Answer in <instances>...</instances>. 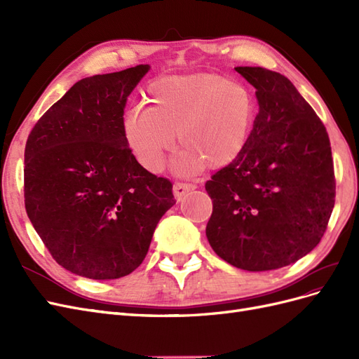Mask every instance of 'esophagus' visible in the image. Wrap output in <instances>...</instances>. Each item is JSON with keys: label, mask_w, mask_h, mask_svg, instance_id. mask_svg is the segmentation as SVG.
<instances>
[{"label": "esophagus", "mask_w": 359, "mask_h": 359, "mask_svg": "<svg viewBox=\"0 0 359 359\" xmlns=\"http://www.w3.org/2000/svg\"><path fill=\"white\" fill-rule=\"evenodd\" d=\"M196 187H198L196 184H193V182H180V181H177L175 184H173V194H175L177 201H181Z\"/></svg>", "instance_id": "1"}]
</instances>
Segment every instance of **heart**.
Masks as SVG:
<instances>
[{"mask_svg": "<svg viewBox=\"0 0 359 359\" xmlns=\"http://www.w3.org/2000/svg\"><path fill=\"white\" fill-rule=\"evenodd\" d=\"M148 107L124 115L121 132L130 154L149 172L165 166L175 144L177 168L222 169L244 151L256 116V100L241 82L220 76H168L151 83Z\"/></svg>", "mask_w": 359, "mask_h": 359, "instance_id": "obj_1", "label": "heart"}]
</instances>
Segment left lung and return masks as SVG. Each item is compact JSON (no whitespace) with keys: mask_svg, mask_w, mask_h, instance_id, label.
I'll return each instance as SVG.
<instances>
[{"mask_svg":"<svg viewBox=\"0 0 359 359\" xmlns=\"http://www.w3.org/2000/svg\"><path fill=\"white\" fill-rule=\"evenodd\" d=\"M256 88L259 114L235 161L215 172L206 238L217 256L247 271L297 262L327 231L335 202L331 144L293 83L264 67H235Z\"/></svg>","mask_w":359,"mask_h":359,"instance_id":"obj_1","label":"left lung"}]
</instances>
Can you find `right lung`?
Instances as JSON below:
<instances>
[{
  "label": "right lung",
  "mask_w": 359,
  "mask_h": 359,
  "mask_svg": "<svg viewBox=\"0 0 359 359\" xmlns=\"http://www.w3.org/2000/svg\"><path fill=\"white\" fill-rule=\"evenodd\" d=\"M148 64L76 82L32 127L25 145V210L57 264L93 280L144 262L172 182L144 169L123 139L127 97Z\"/></svg>",
  "instance_id": "add662e5"
}]
</instances>
